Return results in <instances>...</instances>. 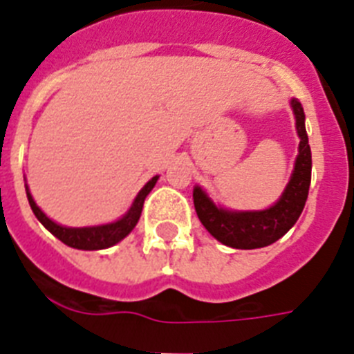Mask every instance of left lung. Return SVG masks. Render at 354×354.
Masks as SVG:
<instances>
[{
	"label": "left lung",
	"instance_id": "obj_1",
	"mask_svg": "<svg viewBox=\"0 0 354 354\" xmlns=\"http://www.w3.org/2000/svg\"><path fill=\"white\" fill-rule=\"evenodd\" d=\"M295 115L299 154L295 158L292 176L279 200L264 210H232L216 205L200 185L194 187L192 200L201 225L219 243L239 250L263 248L284 236L302 214L311 183V149L306 133V115L302 104L290 100Z\"/></svg>",
	"mask_w": 354,
	"mask_h": 354
}]
</instances>
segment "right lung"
I'll return each instance as SVG.
<instances>
[{
  "label": "right lung",
  "mask_w": 354,
  "mask_h": 354,
  "mask_svg": "<svg viewBox=\"0 0 354 354\" xmlns=\"http://www.w3.org/2000/svg\"><path fill=\"white\" fill-rule=\"evenodd\" d=\"M158 178L160 176H153L149 182L142 187L140 192H138L135 200H133L129 210H127L122 218H118L117 221L106 223V225H93V227H64V225H59V223L50 219L48 216L37 207V203H35L34 198H32L26 183L25 189L26 198H28V203H30V209L32 212L35 214V218L39 219L41 225H43L48 232H52L53 236L57 237L59 241L71 246V248H77V250H104V248H109V246L117 245L118 241H122V239L136 227V223L140 219L142 207H144L145 198H147V194L153 191V187L156 185Z\"/></svg>",
  "instance_id": "add662e5"
}]
</instances>
